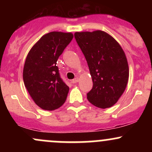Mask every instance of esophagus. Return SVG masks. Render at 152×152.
<instances>
[{"label":"esophagus","instance_id":"1","mask_svg":"<svg viewBox=\"0 0 152 152\" xmlns=\"http://www.w3.org/2000/svg\"><path fill=\"white\" fill-rule=\"evenodd\" d=\"M78 77H76V78H75L74 79H73L72 80V83H77V82H78Z\"/></svg>","mask_w":152,"mask_h":152}]
</instances>
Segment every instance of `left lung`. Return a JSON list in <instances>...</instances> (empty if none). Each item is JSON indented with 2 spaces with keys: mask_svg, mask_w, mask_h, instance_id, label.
<instances>
[{
  "mask_svg": "<svg viewBox=\"0 0 152 152\" xmlns=\"http://www.w3.org/2000/svg\"><path fill=\"white\" fill-rule=\"evenodd\" d=\"M74 37L89 68L93 88L87 94L91 104L101 109L114 105L124 92L129 66L123 49L102 31L76 32Z\"/></svg>",
  "mask_w": 152,
  "mask_h": 152,
  "instance_id": "1",
  "label": "left lung"
}]
</instances>
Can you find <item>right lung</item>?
<instances>
[{
	"instance_id": "right-lung-1",
	"label": "right lung",
	"mask_w": 152,
	"mask_h": 152,
	"mask_svg": "<svg viewBox=\"0 0 152 152\" xmlns=\"http://www.w3.org/2000/svg\"><path fill=\"white\" fill-rule=\"evenodd\" d=\"M74 35L53 31L45 34L26 57L23 78L26 89L42 109L53 111L67 98L69 87L63 81L56 62Z\"/></svg>"
}]
</instances>
